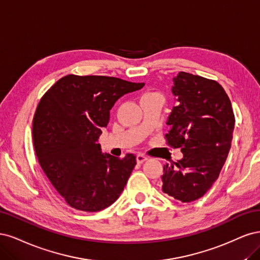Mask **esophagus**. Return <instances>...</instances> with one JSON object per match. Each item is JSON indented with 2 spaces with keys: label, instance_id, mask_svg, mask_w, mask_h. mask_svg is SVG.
Returning <instances> with one entry per match:
<instances>
[{
  "label": "esophagus",
  "instance_id": "obj_1",
  "mask_svg": "<svg viewBox=\"0 0 260 260\" xmlns=\"http://www.w3.org/2000/svg\"><path fill=\"white\" fill-rule=\"evenodd\" d=\"M136 158H137V163H138V164L144 163L145 161L148 160V157H147L146 155H144V154H141V153H138V154L136 155Z\"/></svg>",
  "mask_w": 260,
  "mask_h": 260
}]
</instances>
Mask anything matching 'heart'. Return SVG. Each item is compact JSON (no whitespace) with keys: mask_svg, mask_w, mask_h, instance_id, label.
Instances as JSON below:
<instances>
[{"mask_svg":"<svg viewBox=\"0 0 260 260\" xmlns=\"http://www.w3.org/2000/svg\"><path fill=\"white\" fill-rule=\"evenodd\" d=\"M146 95H148V94H146Z\"/></svg>","mask_w":260,"mask_h":260,"instance_id":"1","label":"heart"}]
</instances>
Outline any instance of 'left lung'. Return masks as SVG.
I'll use <instances>...</instances> for the list:
<instances>
[{
	"mask_svg": "<svg viewBox=\"0 0 260 260\" xmlns=\"http://www.w3.org/2000/svg\"><path fill=\"white\" fill-rule=\"evenodd\" d=\"M177 99L166 124L167 145L181 148L183 157L164 165V193L181 202L202 198L218 178L230 151L233 110L222 86L214 80L179 72L173 79Z\"/></svg>",
	"mask_w": 260,
	"mask_h": 260,
	"instance_id": "1",
	"label": "left lung"
}]
</instances>
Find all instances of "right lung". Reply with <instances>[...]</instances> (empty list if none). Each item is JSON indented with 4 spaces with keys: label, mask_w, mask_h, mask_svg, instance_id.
<instances>
[{
    "label": "right lung",
    "mask_w": 260,
    "mask_h": 260,
    "mask_svg": "<svg viewBox=\"0 0 260 260\" xmlns=\"http://www.w3.org/2000/svg\"><path fill=\"white\" fill-rule=\"evenodd\" d=\"M144 85L104 75L69 74L41 98L32 127L36 154L49 181L71 207L98 212L122 193L136 156L104 154L97 140L116 100Z\"/></svg>",
    "instance_id": "right-lung-1"
}]
</instances>
